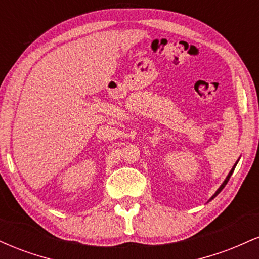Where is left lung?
I'll return each instance as SVG.
<instances>
[{"label": "left lung", "instance_id": "8db88e82", "mask_svg": "<svg viewBox=\"0 0 259 259\" xmlns=\"http://www.w3.org/2000/svg\"><path fill=\"white\" fill-rule=\"evenodd\" d=\"M236 164H237V162H236V163H235V164H234V167H233V168H231V170H230V171H229L228 177H227V178H225L224 183H223V184H222V185H221V186H219V189H218V190H217V191H215V194H214V195H213V196H212V197H210V200H209V201H212V200H213V198H214V197H215V196H217V195H218V194H219V192H221L223 189H224V187H225V185H227V184H228V181H229V179H230L231 174H233V173H234V169H235V167H236Z\"/></svg>", "mask_w": 259, "mask_h": 259}]
</instances>
